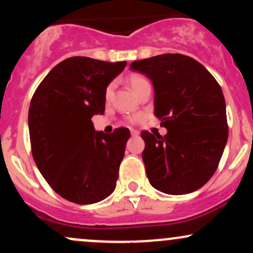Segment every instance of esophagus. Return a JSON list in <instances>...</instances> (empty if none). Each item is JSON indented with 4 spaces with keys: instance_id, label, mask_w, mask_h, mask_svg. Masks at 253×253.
Returning a JSON list of instances; mask_svg holds the SVG:
<instances>
[{
    "instance_id": "obj_1",
    "label": "esophagus",
    "mask_w": 253,
    "mask_h": 253,
    "mask_svg": "<svg viewBox=\"0 0 253 253\" xmlns=\"http://www.w3.org/2000/svg\"><path fill=\"white\" fill-rule=\"evenodd\" d=\"M130 135H132V136H138L139 135V130L130 129Z\"/></svg>"
}]
</instances>
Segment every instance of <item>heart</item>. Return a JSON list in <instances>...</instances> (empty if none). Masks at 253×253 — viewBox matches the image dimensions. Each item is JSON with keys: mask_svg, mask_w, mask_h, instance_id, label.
Segmentation results:
<instances>
[{"mask_svg": "<svg viewBox=\"0 0 253 253\" xmlns=\"http://www.w3.org/2000/svg\"><path fill=\"white\" fill-rule=\"evenodd\" d=\"M127 83L130 86V89L135 92L136 95L143 90V88H145L146 85H149V81L145 78L143 75H139V74H130L128 77H127ZM113 90H114V84L110 83L108 86H107L106 92H104V96H106L107 100H109L110 96L113 95ZM141 118V115H133V117H128L126 119L128 123H135L138 121L139 119Z\"/></svg>", "mask_w": 253, "mask_h": 253, "instance_id": "1", "label": "heart"}]
</instances>
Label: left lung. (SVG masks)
Wrapping results in <instances>:
<instances>
[{
    "label": "left lung",
    "instance_id": "obj_1",
    "mask_svg": "<svg viewBox=\"0 0 253 253\" xmlns=\"http://www.w3.org/2000/svg\"><path fill=\"white\" fill-rule=\"evenodd\" d=\"M132 70L155 88V115L164 136L143 130V161L153 188L170 195L193 193L217 169L228 138L221 86L202 64L179 53L136 60Z\"/></svg>",
    "mask_w": 253,
    "mask_h": 253
}]
</instances>
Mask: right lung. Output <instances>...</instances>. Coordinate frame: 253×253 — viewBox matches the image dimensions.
Returning a JSON list of instances; mask_svg holds the SVG:
<instances>
[{"instance_id": "1", "label": "right lung", "mask_w": 253, "mask_h": 253, "mask_svg": "<svg viewBox=\"0 0 253 253\" xmlns=\"http://www.w3.org/2000/svg\"><path fill=\"white\" fill-rule=\"evenodd\" d=\"M126 62L88 57L60 62L39 84L28 112L32 155L58 195L77 205L96 203L117 187L130 133L96 132L91 118L103 114L108 84Z\"/></svg>"}]
</instances>
